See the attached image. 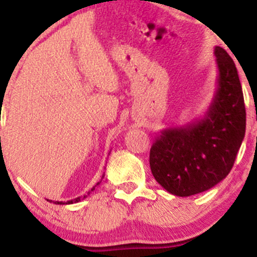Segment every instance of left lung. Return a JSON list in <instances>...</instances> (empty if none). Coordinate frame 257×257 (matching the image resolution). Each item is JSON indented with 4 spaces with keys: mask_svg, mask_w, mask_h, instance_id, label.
<instances>
[{
    "mask_svg": "<svg viewBox=\"0 0 257 257\" xmlns=\"http://www.w3.org/2000/svg\"><path fill=\"white\" fill-rule=\"evenodd\" d=\"M217 79L203 118L163 129L150 148V169L170 194L203 193L226 178L245 137L246 112L234 61L216 46Z\"/></svg>",
    "mask_w": 257,
    "mask_h": 257,
    "instance_id": "left-lung-1",
    "label": "left lung"
}]
</instances>
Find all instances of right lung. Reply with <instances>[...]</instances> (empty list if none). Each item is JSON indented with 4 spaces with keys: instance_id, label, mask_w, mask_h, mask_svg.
I'll list each match as a JSON object with an SVG mask.
<instances>
[{
    "instance_id": "1",
    "label": "right lung",
    "mask_w": 257,
    "mask_h": 257,
    "mask_svg": "<svg viewBox=\"0 0 257 257\" xmlns=\"http://www.w3.org/2000/svg\"><path fill=\"white\" fill-rule=\"evenodd\" d=\"M103 178H104V175H103L102 179H103ZM100 181H102V180H100ZM100 181H99V183H97V185H99V184H100ZM97 185H94V186H93V188L90 189V191H93V190H94V189H95V186H97ZM90 191H89V193H88V195H89V194H90ZM84 198H87V195H84V196H83V198H80V196H79V198H76V199H73V200L66 201V203H64V201H54V204H74V203H78V201H80V200H83V199H84ZM51 201H52V200H51Z\"/></svg>"
}]
</instances>
